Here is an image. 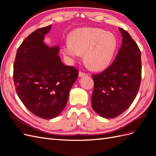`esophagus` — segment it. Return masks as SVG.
Instances as JSON below:
<instances>
[{
	"mask_svg": "<svg viewBox=\"0 0 156 156\" xmlns=\"http://www.w3.org/2000/svg\"><path fill=\"white\" fill-rule=\"evenodd\" d=\"M88 74L85 73H83L81 72H79V77H84V76H87Z\"/></svg>",
	"mask_w": 156,
	"mask_h": 156,
	"instance_id": "esophagus-1",
	"label": "esophagus"
}]
</instances>
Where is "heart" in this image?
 Returning <instances> with one entry per match:
<instances>
[{
  "label": "heart",
  "instance_id": "b5f03b06",
  "mask_svg": "<svg viewBox=\"0 0 156 156\" xmlns=\"http://www.w3.org/2000/svg\"><path fill=\"white\" fill-rule=\"evenodd\" d=\"M116 36L99 28H82L73 31L62 48L64 56L73 62L83 53L84 60L93 70H101L110 64L117 49Z\"/></svg>",
  "mask_w": 156,
  "mask_h": 156
}]
</instances>
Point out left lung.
Wrapping results in <instances>:
<instances>
[{
  "label": "left lung",
  "instance_id": "obj_1",
  "mask_svg": "<svg viewBox=\"0 0 156 156\" xmlns=\"http://www.w3.org/2000/svg\"><path fill=\"white\" fill-rule=\"evenodd\" d=\"M122 36L115 60L103 72L92 75L94 83L92 107L98 115L113 119L129 107L137 94L141 80V53L127 31Z\"/></svg>",
  "mask_w": 156,
  "mask_h": 156
}]
</instances>
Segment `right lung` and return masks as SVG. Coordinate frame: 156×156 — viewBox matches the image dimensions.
I'll return each mask as SVG.
<instances>
[{"label": "right lung", "mask_w": 156, "mask_h": 156, "mask_svg": "<svg viewBox=\"0 0 156 156\" xmlns=\"http://www.w3.org/2000/svg\"><path fill=\"white\" fill-rule=\"evenodd\" d=\"M51 26L33 32L19 47L13 65L18 97L33 114L44 119L58 116L66 105L79 73L61 61L58 45L44 43Z\"/></svg>", "instance_id": "obj_1"}]
</instances>
